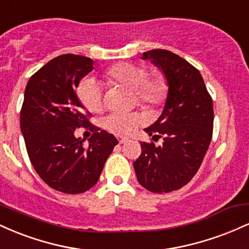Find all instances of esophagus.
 I'll return each mask as SVG.
<instances>
[{"label":"esophagus","mask_w":249,"mask_h":249,"mask_svg":"<svg viewBox=\"0 0 249 249\" xmlns=\"http://www.w3.org/2000/svg\"><path fill=\"white\" fill-rule=\"evenodd\" d=\"M128 141L127 138H124V137H118V142H119V144H125V142H126Z\"/></svg>","instance_id":"34e87169"}]
</instances>
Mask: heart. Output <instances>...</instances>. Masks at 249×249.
Listing matches in <instances>:
<instances>
[{
  "label": "heart",
  "instance_id": "1",
  "mask_svg": "<svg viewBox=\"0 0 249 249\" xmlns=\"http://www.w3.org/2000/svg\"><path fill=\"white\" fill-rule=\"evenodd\" d=\"M104 79L110 85H121L132 90L137 104L153 110L166 101L168 85L162 76L148 77L145 65L136 63H118L104 72ZM77 97L81 104L92 113L101 112L104 107L103 91L93 78L82 79L77 88ZM141 117L137 113L113 112L104 119V126L110 132L119 136L133 133L141 125Z\"/></svg>",
  "mask_w": 249,
  "mask_h": 249
}]
</instances>
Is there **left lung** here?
<instances>
[{
  "mask_svg": "<svg viewBox=\"0 0 249 249\" xmlns=\"http://www.w3.org/2000/svg\"><path fill=\"white\" fill-rule=\"evenodd\" d=\"M164 72L168 93L158 121L145 128L154 142H142L133 162L137 179L153 193L179 190L198 172L213 133V102L199 70L168 50L142 53Z\"/></svg>",
  "mask_w": 249,
  "mask_h": 249,
  "instance_id": "left-lung-1",
  "label": "left lung"
}]
</instances>
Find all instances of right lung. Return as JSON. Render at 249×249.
<instances>
[{
	"label": "right lung",
	"instance_id": "right-lung-1",
	"mask_svg": "<svg viewBox=\"0 0 249 249\" xmlns=\"http://www.w3.org/2000/svg\"><path fill=\"white\" fill-rule=\"evenodd\" d=\"M93 70L89 57L67 53L48 62L30 77L21 108V131L31 164L43 181L67 194L87 192L98 181L118 144L113 134L89 122L91 115L76 89ZM89 126L94 133L85 147L74 130Z\"/></svg>",
	"mask_w": 249,
	"mask_h": 249
}]
</instances>
